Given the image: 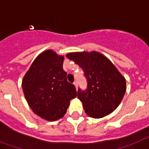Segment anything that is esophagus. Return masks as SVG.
Returning <instances> with one entry per match:
<instances>
[{
  "label": "esophagus",
  "instance_id": "1",
  "mask_svg": "<svg viewBox=\"0 0 149 149\" xmlns=\"http://www.w3.org/2000/svg\"><path fill=\"white\" fill-rule=\"evenodd\" d=\"M73 85H75V87H76V89H77V88H78V82H77V81H75V82H73Z\"/></svg>",
  "mask_w": 149,
  "mask_h": 149
}]
</instances>
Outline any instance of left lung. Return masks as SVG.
Masks as SVG:
<instances>
[{"instance_id": "1", "label": "left lung", "mask_w": 149, "mask_h": 149, "mask_svg": "<svg viewBox=\"0 0 149 149\" xmlns=\"http://www.w3.org/2000/svg\"><path fill=\"white\" fill-rule=\"evenodd\" d=\"M84 71L87 88L78 89L88 116L100 118L113 112L126 91V81L112 62L100 53L73 52L67 55Z\"/></svg>"}]
</instances>
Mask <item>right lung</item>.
I'll list each match as a JSON object with an SVG mask.
<instances>
[{
	"label": "right lung",
	"instance_id": "1",
	"mask_svg": "<svg viewBox=\"0 0 149 149\" xmlns=\"http://www.w3.org/2000/svg\"><path fill=\"white\" fill-rule=\"evenodd\" d=\"M64 57L52 50L39 55L24 76L22 89L28 105L37 116L55 121L65 115L76 88L67 80Z\"/></svg>",
	"mask_w": 149,
	"mask_h": 149
}]
</instances>
